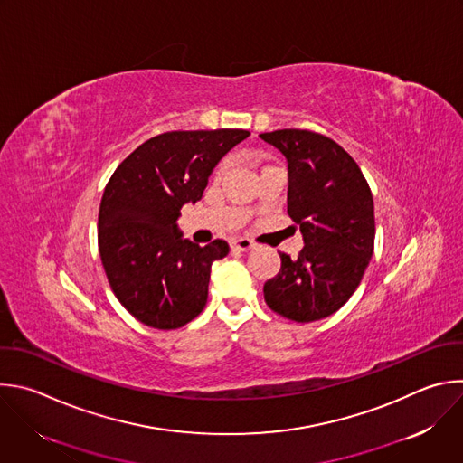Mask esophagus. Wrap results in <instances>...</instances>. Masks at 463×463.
<instances>
[{"label": "esophagus", "mask_w": 463, "mask_h": 463, "mask_svg": "<svg viewBox=\"0 0 463 463\" xmlns=\"http://www.w3.org/2000/svg\"><path fill=\"white\" fill-rule=\"evenodd\" d=\"M231 247H232L234 250H250V249L254 247V243H252L249 238H234V240L231 241Z\"/></svg>", "instance_id": "esophagus-1"}]
</instances>
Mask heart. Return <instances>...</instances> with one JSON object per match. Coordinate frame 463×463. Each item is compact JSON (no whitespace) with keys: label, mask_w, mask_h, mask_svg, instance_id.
<instances>
[{"label":"heart","mask_w":463,"mask_h":463,"mask_svg":"<svg viewBox=\"0 0 463 463\" xmlns=\"http://www.w3.org/2000/svg\"><path fill=\"white\" fill-rule=\"evenodd\" d=\"M227 167H229V164L227 162H220L218 165H216V169H214V173H213V178L218 182V180H222L223 176H225V173H227Z\"/></svg>","instance_id":"1"}]
</instances>
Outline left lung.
Here are the masks:
<instances>
[{
    "mask_svg": "<svg viewBox=\"0 0 463 463\" xmlns=\"http://www.w3.org/2000/svg\"><path fill=\"white\" fill-rule=\"evenodd\" d=\"M260 137L287 158V213L305 241L296 260L279 252L265 303L298 324L327 318L358 288L374 250L371 187L351 154L324 134L281 128Z\"/></svg>",
    "mask_w": 463,
    "mask_h": 463,
    "instance_id": "left-lung-1",
    "label": "left lung"
}]
</instances>
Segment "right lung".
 <instances>
[{
    "mask_svg": "<svg viewBox=\"0 0 463 463\" xmlns=\"http://www.w3.org/2000/svg\"><path fill=\"white\" fill-rule=\"evenodd\" d=\"M243 128L173 130L141 143L110 176L98 214L101 263L118 301L141 324L171 331L207 303L211 265L229 254L223 240L200 247L184 240L176 220L202 200Z\"/></svg>",
    "mask_w": 463,
    "mask_h": 463,
    "instance_id": "add662e5",
    "label": "right lung"
}]
</instances>
